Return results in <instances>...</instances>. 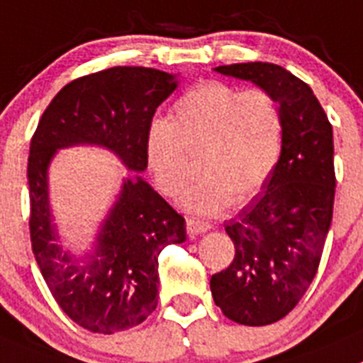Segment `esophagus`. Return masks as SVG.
Returning a JSON list of instances; mask_svg holds the SVG:
<instances>
[{"mask_svg": "<svg viewBox=\"0 0 363 363\" xmlns=\"http://www.w3.org/2000/svg\"><path fill=\"white\" fill-rule=\"evenodd\" d=\"M212 228L208 220H199V219H187V231L189 235H198V233H205Z\"/></svg>", "mask_w": 363, "mask_h": 363, "instance_id": "34e87169", "label": "esophagus"}]
</instances>
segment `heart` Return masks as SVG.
I'll return each instance as SVG.
<instances>
[{
	"mask_svg": "<svg viewBox=\"0 0 363 363\" xmlns=\"http://www.w3.org/2000/svg\"><path fill=\"white\" fill-rule=\"evenodd\" d=\"M283 117L265 89L240 91L226 82L196 85L172 106V123L155 121L146 135V160L162 194L174 198L192 172L189 155H198L201 172L182 203L213 216L230 203L250 201L279 160Z\"/></svg>",
	"mask_w": 363,
	"mask_h": 363,
	"instance_id": "heart-1",
	"label": "heart"
}]
</instances>
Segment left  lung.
Wrapping results in <instances>:
<instances>
[{"mask_svg": "<svg viewBox=\"0 0 363 363\" xmlns=\"http://www.w3.org/2000/svg\"><path fill=\"white\" fill-rule=\"evenodd\" d=\"M250 80L278 101L281 155L264 191L226 223L235 257L210 279L228 319L265 326L283 319L308 291L333 217V130L312 89L267 62L216 67Z\"/></svg>", "mask_w": 363, "mask_h": 363, "instance_id": "8db88e82", "label": "left lung"}]
</instances>
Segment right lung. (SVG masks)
<instances>
[{
	"mask_svg": "<svg viewBox=\"0 0 363 363\" xmlns=\"http://www.w3.org/2000/svg\"><path fill=\"white\" fill-rule=\"evenodd\" d=\"M176 85L169 72L132 65L80 76L51 99L30 143L33 255L58 306L94 333L137 326L157 308L158 255L187 239L185 219L143 178L126 179L94 251L78 260L57 242L48 205V165L60 147L98 144L128 169L144 171L147 130Z\"/></svg>",
	"mask_w": 363,
	"mask_h": 363,
	"instance_id": "right-lung-1",
	"label": "right lung"
}]
</instances>
